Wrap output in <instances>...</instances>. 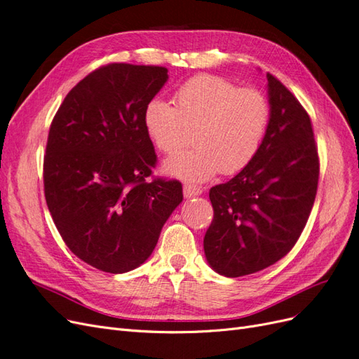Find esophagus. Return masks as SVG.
Listing matches in <instances>:
<instances>
[{
  "label": "esophagus",
  "instance_id": "obj_1",
  "mask_svg": "<svg viewBox=\"0 0 359 359\" xmlns=\"http://www.w3.org/2000/svg\"><path fill=\"white\" fill-rule=\"evenodd\" d=\"M182 191H184V196H186L187 199L196 198V196H199V194H202V189H199L196 186H191V184H186Z\"/></svg>",
  "mask_w": 359,
  "mask_h": 359
}]
</instances>
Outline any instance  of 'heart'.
Instances as JSON below:
<instances>
[{"mask_svg": "<svg viewBox=\"0 0 359 359\" xmlns=\"http://www.w3.org/2000/svg\"><path fill=\"white\" fill-rule=\"evenodd\" d=\"M173 103L153 99L144 111V127L160 153L177 156L163 172L187 182H205L217 173L233 175L253 161L271 119V104L257 88H238L222 76L199 74L182 83Z\"/></svg>", "mask_w": 359, "mask_h": 359, "instance_id": "obj_1", "label": "heart"}]
</instances>
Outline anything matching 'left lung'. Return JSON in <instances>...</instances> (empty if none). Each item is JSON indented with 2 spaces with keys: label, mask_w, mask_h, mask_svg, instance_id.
I'll return each instance as SVG.
<instances>
[{
  "label": "left lung",
  "mask_w": 359,
  "mask_h": 359,
  "mask_svg": "<svg viewBox=\"0 0 359 359\" xmlns=\"http://www.w3.org/2000/svg\"><path fill=\"white\" fill-rule=\"evenodd\" d=\"M271 119L259 153L210 190L214 219L203 238L208 265L224 277L257 273L286 256L309 220L319 181L310 116L266 74Z\"/></svg>",
  "instance_id": "1"
}]
</instances>
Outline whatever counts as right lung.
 <instances>
[{"mask_svg":"<svg viewBox=\"0 0 359 359\" xmlns=\"http://www.w3.org/2000/svg\"><path fill=\"white\" fill-rule=\"evenodd\" d=\"M168 69L114 62L66 95L49 128L43 181L66 245L111 274L142 265L182 202L178 181H147L156 166L144 111Z\"/></svg>","mask_w":359,"mask_h":359,"instance_id":"obj_1","label":"right lung"}]
</instances>
